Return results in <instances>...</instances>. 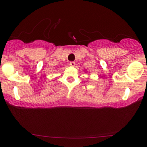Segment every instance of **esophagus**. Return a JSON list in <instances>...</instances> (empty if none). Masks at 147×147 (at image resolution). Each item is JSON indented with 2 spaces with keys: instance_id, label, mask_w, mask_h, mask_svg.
<instances>
[{
  "instance_id": "1",
  "label": "esophagus",
  "mask_w": 147,
  "mask_h": 147,
  "mask_svg": "<svg viewBox=\"0 0 147 147\" xmlns=\"http://www.w3.org/2000/svg\"><path fill=\"white\" fill-rule=\"evenodd\" d=\"M69 65L71 66H74V65H75V62H74V61H70L69 62Z\"/></svg>"
}]
</instances>
